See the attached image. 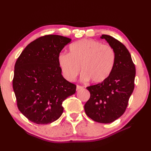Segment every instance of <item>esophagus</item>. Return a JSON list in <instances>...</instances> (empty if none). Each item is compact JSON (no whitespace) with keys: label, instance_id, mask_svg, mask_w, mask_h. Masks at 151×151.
I'll return each instance as SVG.
<instances>
[{"label":"esophagus","instance_id":"34e87169","mask_svg":"<svg viewBox=\"0 0 151 151\" xmlns=\"http://www.w3.org/2000/svg\"><path fill=\"white\" fill-rule=\"evenodd\" d=\"M84 87L83 86H79V85H77V87H76V90L78 91L79 89H83Z\"/></svg>","mask_w":151,"mask_h":151}]
</instances>
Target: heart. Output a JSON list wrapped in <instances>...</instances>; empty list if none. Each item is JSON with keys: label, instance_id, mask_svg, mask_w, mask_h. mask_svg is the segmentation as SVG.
Returning a JSON list of instances; mask_svg holds the SVG:
<instances>
[{"label": "heart", "instance_id": "b5f03b06", "mask_svg": "<svg viewBox=\"0 0 151 151\" xmlns=\"http://www.w3.org/2000/svg\"><path fill=\"white\" fill-rule=\"evenodd\" d=\"M63 77L74 81L80 73L82 80L100 84L111 74L115 62V52L108 45L84 39L70 45L69 54L61 53L58 58Z\"/></svg>", "mask_w": 151, "mask_h": 151}]
</instances>
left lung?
I'll list each match as a JSON object with an SVG mask.
<instances>
[{"label":"left lung","instance_id":"left-lung-1","mask_svg":"<svg viewBox=\"0 0 151 151\" xmlns=\"http://www.w3.org/2000/svg\"><path fill=\"white\" fill-rule=\"evenodd\" d=\"M115 52V62L111 74L102 83L87 87L90 98L84 110L93 120L102 123H111L126 110L134 89L135 67L124 45L111 36L102 35Z\"/></svg>","mask_w":151,"mask_h":151}]
</instances>
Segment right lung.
Segmentation results:
<instances>
[{
    "label": "right lung",
    "mask_w": 151,
    "mask_h": 151,
    "mask_svg": "<svg viewBox=\"0 0 151 151\" xmlns=\"http://www.w3.org/2000/svg\"><path fill=\"white\" fill-rule=\"evenodd\" d=\"M70 41L60 35L42 36L30 43L16 62L12 86L17 108L36 124L58 119L63 101L76 93V86L63 78L58 61Z\"/></svg>",
    "instance_id": "right-lung-1"
}]
</instances>
